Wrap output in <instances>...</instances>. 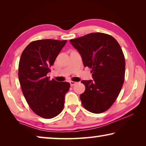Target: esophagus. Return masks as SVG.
<instances>
[{
  "instance_id": "esophagus-1",
  "label": "esophagus",
  "mask_w": 146,
  "mask_h": 146,
  "mask_svg": "<svg viewBox=\"0 0 146 146\" xmlns=\"http://www.w3.org/2000/svg\"><path fill=\"white\" fill-rule=\"evenodd\" d=\"M70 85H71V86H73L74 85H75L76 84V82H73V81H70Z\"/></svg>"
}]
</instances>
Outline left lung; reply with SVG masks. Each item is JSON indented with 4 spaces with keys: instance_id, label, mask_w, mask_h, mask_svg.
Here are the masks:
<instances>
[{
    "instance_id": "obj_1",
    "label": "left lung",
    "mask_w": 146,
    "mask_h": 146,
    "mask_svg": "<svg viewBox=\"0 0 146 146\" xmlns=\"http://www.w3.org/2000/svg\"><path fill=\"white\" fill-rule=\"evenodd\" d=\"M70 42L84 67L91 69L93 78L81 81L86 87L80 95L82 106L93 113L106 111L117 99L124 81L125 62L120 46L110 35L98 32Z\"/></svg>"
}]
</instances>
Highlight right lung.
<instances>
[{
	"instance_id": "1",
	"label": "right lung",
	"mask_w": 146,
	"mask_h": 146,
	"mask_svg": "<svg viewBox=\"0 0 146 146\" xmlns=\"http://www.w3.org/2000/svg\"><path fill=\"white\" fill-rule=\"evenodd\" d=\"M67 40L44 39L26 46L19 65L23 95L32 111L44 118H54L62 111L70 84L49 80L47 75Z\"/></svg>"
}]
</instances>
